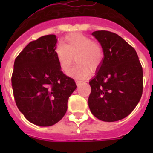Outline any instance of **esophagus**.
I'll use <instances>...</instances> for the list:
<instances>
[{
  "label": "esophagus",
  "mask_w": 153,
  "mask_h": 153,
  "mask_svg": "<svg viewBox=\"0 0 153 153\" xmlns=\"http://www.w3.org/2000/svg\"><path fill=\"white\" fill-rule=\"evenodd\" d=\"M76 83L77 86H79V85H81L83 83V81L79 80V79H76Z\"/></svg>",
  "instance_id": "34e87169"
}]
</instances>
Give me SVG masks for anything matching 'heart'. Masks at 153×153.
<instances>
[{
	"label": "heart",
	"mask_w": 153,
	"mask_h": 153,
	"mask_svg": "<svg viewBox=\"0 0 153 153\" xmlns=\"http://www.w3.org/2000/svg\"><path fill=\"white\" fill-rule=\"evenodd\" d=\"M55 53L60 68L64 72L70 70L75 58L77 64L68 73V75L79 79L88 77V69L97 70L104 60L102 46L82 33H72L66 36L61 45L57 46Z\"/></svg>",
	"instance_id": "b5f03b06"
}]
</instances>
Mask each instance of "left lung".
I'll use <instances>...</instances> for the list:
<instances>
[{"mask_svg":"<svg viewBox=\"0 0 153 153\" xmlns=\"http://www.w3.org/2000/svg\"><path fill=\"white\" fill-rule=\"evenodd\" d=\"M92 35L102 46L104 60L90 82L89 107L99 120L118 121L130 114L140 102L143 67L134 48L117 33L97 30Z\"/></svg>","mask_w":153,"mask_h":153,"instance_id":"8db88e82","label":"left lung"}]
</instances>
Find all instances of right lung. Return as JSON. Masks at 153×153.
<instances>
[{
    "instance_id": "obj_1",
    "label": "right lung",
    "mask_w": 153,
    "mask_h": 153,
    "mask_svg": "<svg viewBox=\"0 0 153 153\" xmlns=\"http://www.w3.org/2000/svg\"><path fill=\"white\" fill-rule=\"evenodd\" d=\"M53 34L30 42L16 57L11 83L19 110L32 123L50 126L59 122L67 109L68 99L76 88L56 59Z\"/></svg>"
}]
</instances>
